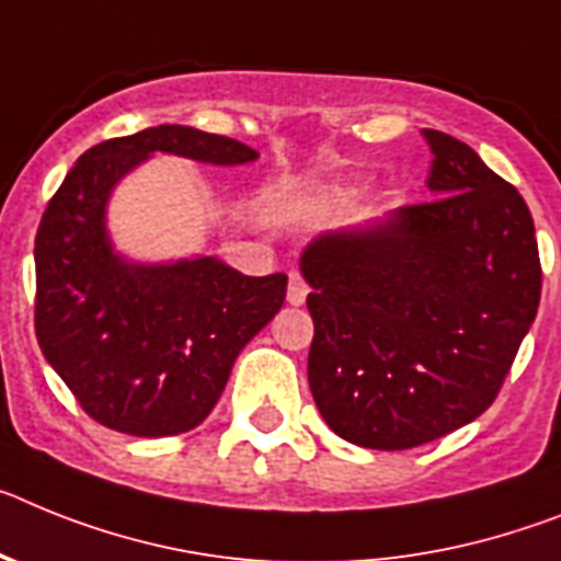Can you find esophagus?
Instances as JSON below:
<instances>
[{"label": "esophagus", "mask_w": 561, "mask_h": 561, "mask_svg": "<svg viewBox=\"0 0 561 561\" xmlns=\"http://www.w3.org/2000/svg\"><path fill=\"white\" fill-rule=\"evenodd\" d=\"M308 294H310L308 282L301 279V274L290 271V276H287V301H290V305H305Z\"/></svg>", "instance_id": "esophagus-1"}]
</instances>
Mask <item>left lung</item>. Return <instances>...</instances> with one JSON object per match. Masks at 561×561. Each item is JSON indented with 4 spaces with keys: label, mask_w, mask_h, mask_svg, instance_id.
<instances>
[{
    "label": "left lung",
    "mask_w": 561,
    "mask_h": 561,
    "mask_svg": "<svg viewBox=\"0 0 561 561\" xmlns=\"http://www.w3.org/2000/svg\"><path fill=\"white\" fill-rule=\"evenodd\" d=\"M423 138L435 199L301 253L310 392L335 435L364 449H415L483 415L542 294L523 194L462 140Z\"/></svg>",
    "instance_id": "obj_1"
}]
</instances>
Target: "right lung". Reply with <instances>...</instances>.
I'll return each mask as SVG.
<instances>
[{
    "label": "right lung",
    "mask_w": 561,
    "mask_h": 561,
    "mask_svg": "<svg viewBox=\"0 0 561 561\" xmlns=\"http://www.w3.org/2000/svg\"><path fill=\"white\" fill-rule=\"evenodd\" d=\"M152 152L251 163V146L163 124L87 149L36 231V339L76 401L101 426L180 435L220 401L240 350L285 301L287 276H245L214 256L138 265L112 251V186Z\"/></svg>",
    "instance_id": "1"
}]
</instances>
